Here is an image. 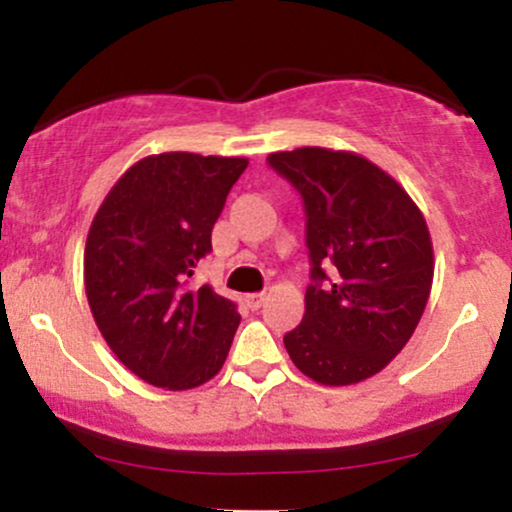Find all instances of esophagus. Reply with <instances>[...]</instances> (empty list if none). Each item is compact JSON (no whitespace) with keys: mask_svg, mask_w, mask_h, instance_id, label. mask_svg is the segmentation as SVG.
<instances>
[{"mask_svg":"<svg viewBox=\"0 0 512 512\" xmlns=\"http://www.w3.org/2000/svg\"><path fill=\"white\" fill-rule=\"evenodd\" d=\"M264 301H267V293H248V296H245V303H248L250 310L262 308Z\"/></svg>","mask_w":512,"mask_h":512,"instance_id":"obj_1","label":"esophagus"}]
</instances>
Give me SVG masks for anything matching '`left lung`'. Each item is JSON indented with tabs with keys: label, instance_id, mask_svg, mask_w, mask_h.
Masks as SVG:
<instances>
[{
	"label": "left lung",
	"instance_id": "8db88e82",
	"mask_svg": "<svg viewBox=\"0 0 512 512\" xmlns=\"http://www.w3.org/2000/svg\"><path fill=\"white\" fill-rule=\"evenodd\" d=\"M267 161L301 192L313 264L286 351L320 385L373 378L404 349L428 303L433 243L424 214L392 175L354 151L303 146Z\"/></svg>",
	"mask_w": 512,
	"mask_h": 512
}]
</instances>
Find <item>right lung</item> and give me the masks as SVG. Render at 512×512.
I'll list each match as a JSON object with an SVG mask.
<instances>
[{
  "label": "right lung",
  "mask_w": 512,
  "mask_h": 512,
  "mask_svg": "<svg viewBox=\"0 0 512 512\" xmlns=\"http://www.w3.org/2000/svg\"><path fill=\"white\" fill-rule=\"evenodd\" d=\"M248 168L240 156L187 151L125 170L88 228L84 284L93 320L134 375L192 390L219 373L240 325L236 303L187 279L211 252V228Z\"/></svg>",
  "instance_id": "right-lung-1"
}]
</instances>
